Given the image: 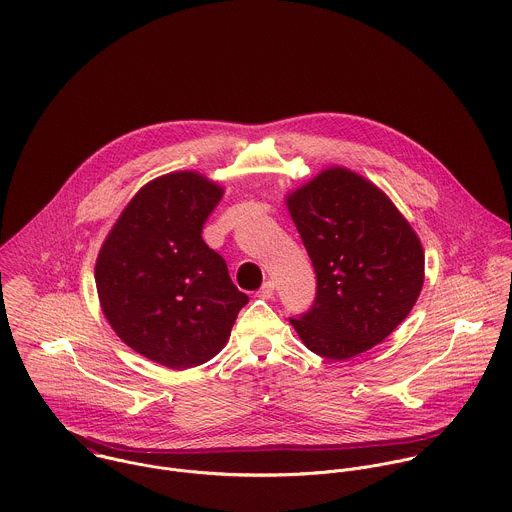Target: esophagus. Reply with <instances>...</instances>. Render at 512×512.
I'll return each instance as SVG.
<instances>
[{"instance_id":"1","label":"esophagus","mask_w":512,"mask_h":512,"mask_svg":"<svg viewBox=\"0 0 512 512\" xmlns=\"http://www.w3.org/2000/svg\"><path fill=\"white\" fill-rule=\"evenodd\" d=\"M273 295H275V283H273V281L263 283V287L257 291V297H259V299H263V301L273 299Z\"/></svg>"}]
</instances>
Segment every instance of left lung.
<instances>
[{
	"instance_id": "1",
	"label": "left lung",
	"mask_w": 512,
	"mask_h": 512,
	"mask_svg": "<svg viewBox=\"0 0 512 512\" xmlns=\"http://www.w3.org/2000/svg\"><path fill=\"white\" fill-rule=\"evenodd\" d=\"M316 273L314 305L291 324L308 350L348 360L402 324L423 287V247L392 200L356 172L322 170L287 196Z\"/></svg>"
}]
</instances>
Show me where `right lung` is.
Returning a JSON list of instances; mask_svg holds the SVG:
<instances>
[{
    "label": "right lung",
    "mask_w": 512,
    "mask_h": 512,
    "mask_svg": "<svg viewBox=\"0 0 512 512\" xmlns=\"http://www.w3.org/2000/svg\"><path fill=\"white\" fill-rule=\"evenodd\" d=\"M223 188L198 172L148 182L104 239L95 281L104 316L134 352L172 370L211 360L249 303L202 237Z\"/></svg>",
    "instance_id": "right-lung-1"
}]
</instances>
